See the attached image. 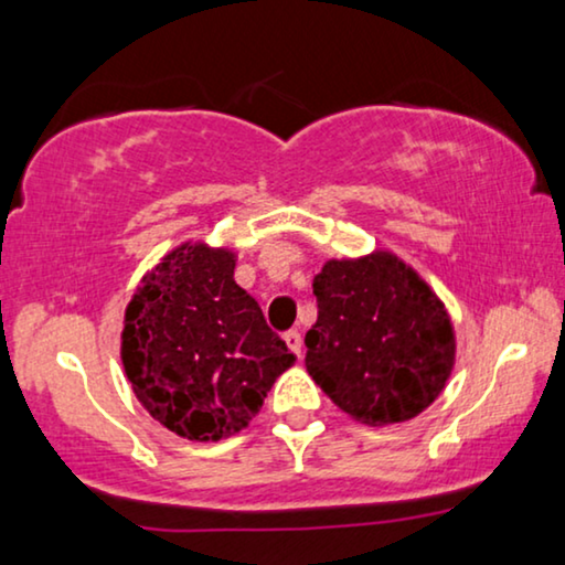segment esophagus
<instances>
[{"label": "esophagus", "mask_w": 565, "mask_h": 565, "mask_svg": "<svg viewBox=\"0 0 565 565\" xmlns=\"http://www.w3.org/2000/svg\"><path fill=\"white\" fill-rule=\"evenodd\" d=\"M284 343L289 345L291 353H297V359H301V332L299 330L284 332Z\"/></svg>", "instance_id": "obj_1"}]
</instances>
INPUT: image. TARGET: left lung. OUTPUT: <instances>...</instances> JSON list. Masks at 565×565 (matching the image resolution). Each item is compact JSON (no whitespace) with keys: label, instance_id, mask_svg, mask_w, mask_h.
Here are the masks:
<instances>
[{"label":"left lung","instance_id":"left-lung-1","mask_svg":"<svg viewBox=\"0 0 565 565\" xmlns=\"http://www.w3.org/2000/svg\"><path fill=\"white\" fill-rule=\"evenodd\" d=\"M312 289L305 365L345 415L384 427L438 399L456 363V330L415 268L392 250L330 258Z\"/></svg>","mask_w":565,"mask_h":565}]
</instances>
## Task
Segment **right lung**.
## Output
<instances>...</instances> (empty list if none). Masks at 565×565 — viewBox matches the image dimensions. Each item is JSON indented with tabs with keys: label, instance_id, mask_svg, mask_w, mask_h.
I'll return each instance as SVG.
<instances>
[{
	"label": "right lung",
	"instance_id": "add662e5",
	"mask_svg": "<svg viewBox=\"0 0 565 565\" xmlns=\"http://www.w3.org/2000/svg\"><path fill=\"white\" fill-rule=\"evenodd\" d=\"M235 250L181 243L125 309L120 359L138 402L179 438L214 443L248 427L297 355L235 284Z\"/></svg>",
	"mask_w": 565,
	"mask_h": 565
}]
</instances>
